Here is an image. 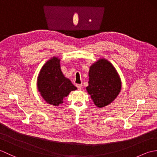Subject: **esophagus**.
<instances>
[{"mask_svg": "<svg viewBox=\"0 0 157 157\" xmlns=\"http://www.w3.org/2000/svg\"><path fill=\"white\" fill-rule=\"evenodd\" d=\"M76 87L78 88V90H82L83 86H82V84H77L76 85Z\"/></svg>", "mask_w": 157, "mask_h": 157, "instance_id": "34e87169", "label": "esophagus"}]
</instances>
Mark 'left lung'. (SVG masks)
<instances>
[{
  "label": "left lung",
  "mask_w": 157,
  "mask_h": 157,
  "mask_svg": "<svg viewBox=\"0 0 157 157\" xmlns=\"http://www.w3.org/2000/svg\"><path fill=\"white\" fill-rule=\"evenodd\" d=\"M88 94L94 105L104 107L114 101L121 89V82L117 71L109 61L100 59L90 66L88 73Z\"/></svg>",
  "instance_id": "1"
}]
</instances>
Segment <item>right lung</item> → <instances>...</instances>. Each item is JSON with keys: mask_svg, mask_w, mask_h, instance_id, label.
I'll return each instance as SVG.
<instances>
[{"mask_svg": "<svg viewBox=\"0 0 157 157\" xmlns=\"http://www.w3.org/2000/svg\"><path fill=\"white\" fill-rule=\"evenodd\" d=\"M37 87L42 98L50 105L59 106L77 88L63 74L58 57L51 58L42 67L37 79Z\"/></svg>", "mask_w": 157, "mask_h": 157, "instance_id": "1", "label": "right lung"}]
</instances>
